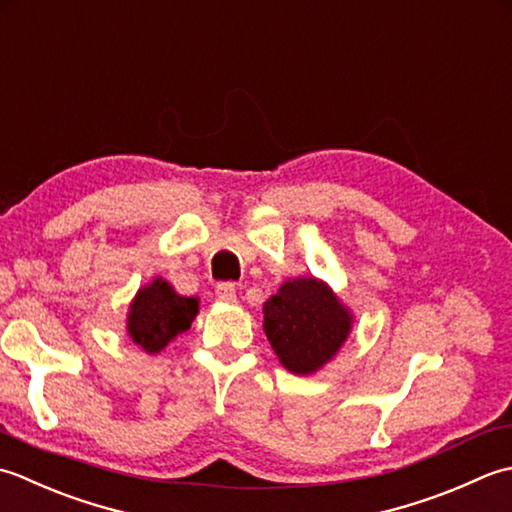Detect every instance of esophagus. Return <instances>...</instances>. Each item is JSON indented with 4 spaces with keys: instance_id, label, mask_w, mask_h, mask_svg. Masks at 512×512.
<instances>
[{
    "instance_id": "1",
    "label": "esophagus",
    "mask_w": 512,
    "mask_h": 512,
    "mask_svg": "<svg viewBox=\"0 0 512 512\" xmlns=\"http://www.w3.org/2000/svg\"><path fill=\"white\" fill-rule=\"evenodd\" d=\"M216 296L225 300V302L236 300V285L234 283H218L216 285Z\"/></svg>"
}]
</instances>
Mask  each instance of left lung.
<instances>
[{"mask_svg":"<svg viewBox=\"0 0 512 512\" xmlns=\"http://www.w3.org/2000/svg\"><path fill=\"white\" fill-rule=\"evenodd\" d=\"M263 329L280 364L296 375L316 373L349 338L351 311L318 278H294L263 305Z\"/></svg>","mask_w":512,"mask_h":512,"instance_id":"left-lung-1","label":"left lung"}]
</instances>
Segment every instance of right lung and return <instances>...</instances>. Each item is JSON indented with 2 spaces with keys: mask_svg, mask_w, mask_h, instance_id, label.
Returning <instances> with one entry per match:
<instances>
[{
  "mask_svg": "<svg viewBox=\"0 0 512 512\" xmlns=\"http://www.w3.org/2000/svg\"><path fill=\"white\" fill-rule=\"evenodd\" d=\"M198 314V298L179 296L168 280L154 278L137 291L128 311V336L145 353H159Z\"/></svg>",
  "mask_w": 512,
  "mask_h": 512,
  "instance_id": "right-lung-1",
  "label": "right lung"
}]
</instances>
